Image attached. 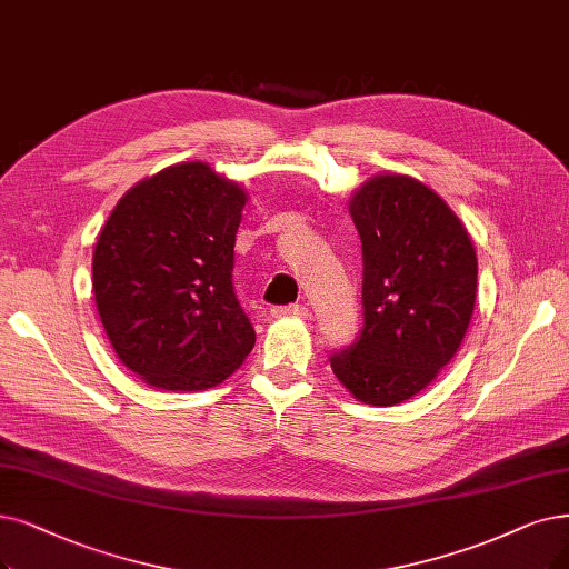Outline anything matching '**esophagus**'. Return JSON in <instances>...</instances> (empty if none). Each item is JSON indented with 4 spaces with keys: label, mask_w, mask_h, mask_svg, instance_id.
<instances>
[{
    "label": "esophagus",
    "mask_w": 569,
    "mask_h": 569,
    "mask_svg": "<svg viewBox=\"0 0 569 569\" xmlns=\"http://www.w3.org/2000/svg\"><path fill=\"white\" fill-rule=\"evenodd\" d=\"M270 315L272 317H299V320H306L310 312L306 306H284V308H272Z\"/></svg>",
    "instance_id": "34e87169"
}]
</instances>
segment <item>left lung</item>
<instances>
[{
  "instance_id": "1",
  "label": "left lung",
  "mask_w": 569,
  "mask_h": 569,
  "mask_svg": "<svg viewBox=\"0 0 569 569\" xmlns=\"http://www.w3.org/2000/svg\"><path fill=\"white\" fill-rule=\"evenodd\" d=\"M348 210L361 238L363 329L331 369L357 401L397 406L427 390L460 350L479 261L460 217L411 174H373Z\"/></svg>"
}]
</instances>
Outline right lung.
Instances as JSON below:
<instances>
[{
    "instance_id": "add662e5",
    "label": "right lung",
    "mask_w": 569,
    "mask_h": 569,
    "mask_svg": "<svg viewBox=\"0 0 569 569\" xmlns=\"http://www.w3.org/2000/svg\"><path fill=\"white\" fill-rule=\"evenodd\" d=\"M249 193L206 161L130 187L93 249V293L109 343L149 388L202 392L240 369L254 329L231 282Z\"/></svg>"
}]
</instances>
